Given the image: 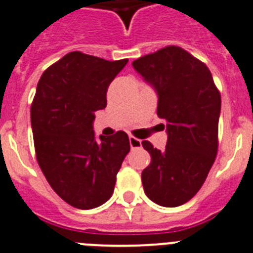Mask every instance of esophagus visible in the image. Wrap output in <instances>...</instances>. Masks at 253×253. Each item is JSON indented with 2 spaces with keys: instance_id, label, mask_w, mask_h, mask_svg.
<instances>
[{
  "instance_id": "esophagus-1",
  "label": "esophagus",
  "mask_w": 253,
  "mask_h": 253,
  "mask_svg": "<svg viewBox=\"0 0 253 253\" xmlns=\"http://www.w3.org/2000/svg\"><path fill=\"white\" fill-rule=\"evenodd\" d=\"M128 140H130L131 149H139V148H141V140L136 139V137L133 136L128 137Z\"/></svg>"
}]
</instances>
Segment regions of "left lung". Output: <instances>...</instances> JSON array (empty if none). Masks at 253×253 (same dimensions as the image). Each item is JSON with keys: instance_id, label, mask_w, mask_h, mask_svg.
Listing matches in <instances>:
<instances>
[{"instance_id": "1", "label": "left lung", "mask_w": 253, "mask_h": 253, "mask_svg": "<svg viewBox=\"0 0 253 253\" xmlns=\"http://www.w3.org/2000/svg\"><path fill=\"white\" fill-rule=\"evenodd\" d=\"M154 88L157 114L166 122V149L144 140L152 162L143 172L144 192L154 203L177 207L194 197L217 154L221 96L207 65L177 46L132 61Z\"/></svg>"}]
</instances>
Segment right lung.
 Instances as JSON below:
<instances>
[{"mask_svg":"<svg viewBox=\"0 0 253 253\" xmlns=\"http://www.w3.org/2000/svg\"><path fill=\"white\" fill-rule=\"evenodd\" d=\"M127 63L73 51L38 81L31 107L37 162L54 192L76 209L107 202L130 152L126 132L96 139L92 127L95 112L107 107L110 82Z\"/></svg>","mask_w":253,"mask_h":253,"instance_id":"1","label":"right lung"}]
</instances>
